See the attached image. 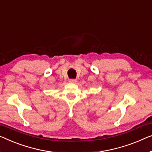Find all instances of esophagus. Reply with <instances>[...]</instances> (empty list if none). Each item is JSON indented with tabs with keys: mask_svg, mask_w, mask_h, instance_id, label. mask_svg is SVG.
Listing matches in <instances>:
<instances>
[{
	"mask_svg": "<svg viewBox=\"0 0 152 152\" xmlns=\"http://www.w3.org/2000/svg\"><path fill=\"white\" fill-rule=\"evenodd\" d=\"M69 82L71 83H76V79H69Z\"/></svg>",
	"mask_w": 152,
	"mask_h": 152,
	"instance_id": "1",
	"label": "esophagus"
}]
</instances>
